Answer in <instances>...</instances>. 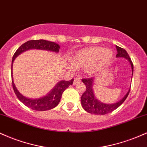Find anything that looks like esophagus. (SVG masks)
Listing matches in <instances>:
<instances>
[{"label":"esophagus","instance_id":"esophagus-1","mask_svg":"<svg viewBox=\"0 0 147 147\" xmlns=\"http://www.w3.org/2000/svg\"><path fill=\"white\" fill-rule=\"evenodd\" d=\"M80 79L78 78H74V85H76V84L79 83V82H80Z\"/></svg>","mask_w":147,"mask_h":147}]
</instances>
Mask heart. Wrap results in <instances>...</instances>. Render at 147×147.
Returning a JSON list of instances; mask_svg holds the SVG:
<instances>
[{
    "label": "heart",
    "mask_w": 147,
    "mask_h": 147,
    "mask_svg": "<svg viewBox=\"0 0 147 147\" xmlns=\"http://www.w3.org/2000/svg\"><path fill=\"white\" fill-rule=\"evenodd\" d=\"M113 56L111 49L100 47L82 49L71 57V64L77 68L84 67L85 73L94 75L105 68Z\"/></svg>",
    "instance_id": "obj_1"
}]
</instances>
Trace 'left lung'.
<instances>
[{"instance_id": "8db88e82", "label": "left lung", "mask_w": 147, "mask_h": 147, "mask_svg": "<svg viewBox=\"0 0 147 147\" xmlns=\"http://www.w3.org/2000/svg\"><path fill=\"white\" fill-rule=\"evenodd\" d=\"M116 49L117 51V54L116 57H123V58L127 59V60L129 61L130 64L131 65L132 76H133V65L129 55H128V53L126 52L125 49L119 47H117V46H116ZM82 82L86 86V90H85V92H84L83 94L81 96V98H80L82 107L87 113L94 114V115H106V114L111 113L113 110H116L126 99L127 96H128V94L130 92V90H131V89H129L126 94L119 101L115 103H103V102H100V100L97 99L96 98L94 94V79L92 78H89L86 79H82Z\"/></svg>"}]
</instances>
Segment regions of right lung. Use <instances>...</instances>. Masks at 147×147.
<instances>
[{
    "mask_svg": "<svg viewBox=\"0 0 147 147\" xmlns=\"http://www.w3.org/2000/svg\"><path fill=\"white\" fill-rule=\"evenodd\" d=\"M32 49H37V50H44L47 51H51L58 53L60 50L59 44L55 42H49V41L39 39V40H30L23 44L19 49L16 50L15 53L12 57V61L14 60L18 55L26 51L32 50ZM74 79L67 81V80H61L58 82L50 92L47 95L39 98H30L24 96L18 91L13 81L12 77V65H11V82H12L13 90L17 98L21 102H22L25 105H26L31 109L37 110V111H45V110H51L58 105L64 91L73 84Z\"/></svg>",
    "mask_w": 147,
    "mask_h": 147,
    "instance_id": "add662e5",
    "label": "right lung"
}]
</instances>
